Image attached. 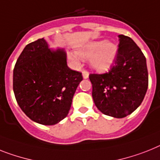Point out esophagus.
<instances>
[{
	"instance_id": "34e87169",
	"label": "esophagus",
	"mask_w": 160,
	"mask_h": 160,
	"mask_svg": "<svg viewBox=\"0 0 160 160\" xmlns=\"http://www.w3.org/2000/svg\"><path fill=\"white\" fill-rule=\"evenodd\" d=\"M82 76H83V78H84V79H88V76H89V74H88V72H83Z\"/></svg>"
}]
</instances>
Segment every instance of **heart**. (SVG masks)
Instances as JSON below:
<instances>
[{"label": "heart", "instance_id": "heart-1", "mask_svg": "<svg viewBox=\"0 0 160 160\" xmlns=\"http://www.w3.org/2000/svg\"><path fill=\"white\" fill-rule=\"evenodd\" d=\"M76 54L81 59H89V65L92 69L97 72H106L115 63L118 54V47L111 41H92L79 48L76 50ZM77 55L69 53V58L76 62L78 61Z\"/></svg>", "mask_w": 160, "mask_h": 160}]
</instances>
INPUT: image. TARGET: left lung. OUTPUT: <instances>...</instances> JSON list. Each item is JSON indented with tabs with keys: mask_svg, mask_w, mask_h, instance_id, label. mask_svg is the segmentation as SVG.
I'll list each match as a JSON object with an SVG mask.
<instances>
[{
	"mask_svg": "<svg viewBox=\"0 0 160 160\" xmlns=\"http://www.w3.org/2000/svg\"><path fill=\"white\" fill-rule=\"evenodd\" d=\"M115 65L109 72L90 74L95 106L104 115L123 118L141 105L148 88L146 59L132 39L119 35Z\"/></svg>",
	"mask_w": 160,
	"mask_h": 160,
	"instance_id": "obj_1",
	"label": "left lung"
}]
</instances>
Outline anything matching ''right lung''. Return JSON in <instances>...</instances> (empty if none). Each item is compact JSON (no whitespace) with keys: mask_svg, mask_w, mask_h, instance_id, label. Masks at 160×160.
<instances>
[{"mask_svg":"<svg viewBox=\"0 0 160 160\" xmlns=\"http://www.w3.org/2000/svg\"><path fill=\"white\" fill-rule=\"evenodd\" d=\"M80 72L67 64L64 49H51L45 38L26 45L14 66L13 88L18 106L36 123L53 125L67 117Z\"/></svg>","mask_w":160,"mask_h":160,"instance_id":"right-lung-1","label":"right lung"}]
</instances>
